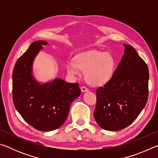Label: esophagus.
Listing matches in <instances>:
<instances>
[{
  "mask_svg": "<svg viewBox=\"0 0 158 158\" xmlns=\"http://www.w3.org/2000/svg\"><path fill=\"white\" fill-rule=\"evenodd\" d=\"M81 92H83V93H85V92H88L89 91V89H87L86 87H85V86H82L81 88Z\"/></svg>",
  "mask_w": 158,
  "mask_h": 158,
  "instance_id": "34e87169",
  "label": "esophagus"
}]
</instances>
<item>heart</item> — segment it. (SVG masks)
Returning <instances> with one entry per match:
<instances>
[{
	"label": "heart",
	"instance_id": "b5f03b06",
	"mask_svg": "<svg viewBox=\"0 0 158 158\" xmlns=\"http://www.w3.org/2000/svg\"><path fill=\"white\" fill-rule=\"evenodd\" d=\"M115 66L116 62L110 53L91 50L78 55L75 60H69L66 69L73 77L79 75L81 69L85 71L86 81L93 86H100L110 81Z\"/></svg>",
	"mask_w": 158,
	"mask_h": 158
}]
</instances>
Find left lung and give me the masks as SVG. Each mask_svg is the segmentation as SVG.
Returning <instances> with one entry per match:
<instances>
[{"label": "left lung", "instance_id": "obj_1", "mask_svg": "<svg viewBox=\"0 0 158 158\" xmlns=\"http://www.w3.org/2000/svg\"><path fill=\"white\" fill-rule=\"evenodd\" d=\"M123 46L124 54L112 78L96 90L95 119L101 128L109 131L130 125L148 100V66L135 48L126 44Z\"/></svg>", "mask_w": 158, "mask_h": 158}]
</instances>
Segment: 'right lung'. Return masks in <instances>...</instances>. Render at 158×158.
I'll use <instances>...</instances> for the list:
<instances>
[{
	"mask_svg": "<svg viewBox=\"0 0 158 158\" xmlns=\"http://www.w3.org/2000/svg\"><path fill=\"white\" fill-rule=\"evenodd\" d=\"M46 41L33 42L16 63L12 73V99L17 111L37 130L60 127L68 116L71 103L81 94L79 84L60 78L41 84L33 75V63Z\"/></svg>",
	"mask_w": 158,
	"mask_h": 158,
	"instance_id": "right-lung-1",
	"label": "right lung"
}]
</instances>
